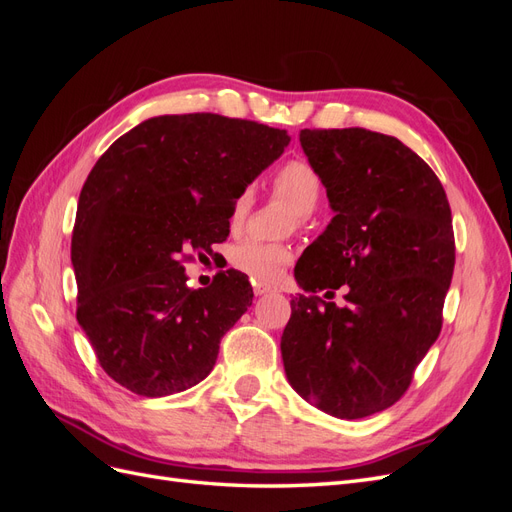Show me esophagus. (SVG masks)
Wrapping results in <instances>:
<instances>
[{"instance_id": "esophagus-1", "label": "esophagus", "mask_w": 512, "mask_h": 512, "mask_svg": "<svg viewBox=\"0 0 512 512\" xmlns=\"http://www.w3.org/2000/svg\"><path fill=\"white\" fill-rule=\"evenodd\" d=\"M267 292H273V288L269 284H254L256 297H262V294H267Z\"/></svg>"}]
</instances>
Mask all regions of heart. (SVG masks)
<instances>
[{"label":"heart","instance_id":"b5f03b06","mask_svg":"<svg viewBox=\"0 0 512 512\" xmlns=\"http://www.w3.org/2000/svg\"><path fill=\"white\" fill-rule=\"evenodd\" d=\"M273 188L305 220L318 205L322 194V181L316 170L305 160H288L273 175ZM254 203V194L247 188L239 192L230 209V226L243 224L247 211ZM230 265L252 282H275L282 269L292 260V250L284 243H269L258 239H245L230 250Z\"/></svg>","mask_w":512,"mask_h":512}]
</instances>
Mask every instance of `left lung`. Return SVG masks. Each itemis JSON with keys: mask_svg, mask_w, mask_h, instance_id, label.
Masks as SVG:
<instances>
[{"mask_svg": "<svg viewBox=\"0 0 512 512\" xmlns=\"http://www.w3.org/2000/svg\"><path fill=\"white\" fill-rule=\"evenodd\" d=\"M299 141L335 218L294 267L309 294L290 301L282 359L294 391L350 421L399 401L440 335L455 269L451 207L436 173L395 136L301 130ZM339 285L349 286L344 308L313 294Z\"/></svg>", "mask_w": 512, "mask_h": 512, "instance_id": "obj_1", "label": "left lung"}]
</instances>
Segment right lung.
Returning a JSON list of instances; mask_svg holds the SVG:
<instances>
[{"mask_svg": "<svg viewBox=\"0 0 512 512\" xmlns=\"http://www.w3.org/2000/svg\"><path fill=\"white\" fill-rule=\"evenodd\" d=\"M288 143L286 130L256 121L162 115L91 168L72 230L76 320L123 389L166 397L209 376L254 292L235 269L192 290L183 260L226 241L235 198Z\"/></svg>", "mask_w": 512, "mask_h": 512, "instance_id": "right-lung-1", "label": "right lung"}]
</instances>
